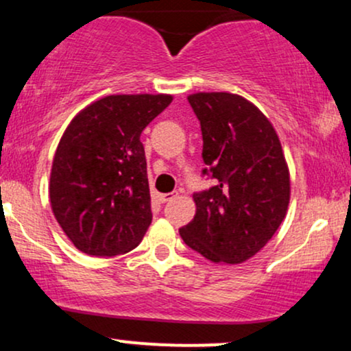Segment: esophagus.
<instances>
[{"mask_svg":"<svg viewBox=\"0 0 351 351\" xmlns=\"http://www.w3.org/2000/svg\"><path fill=\"white\" fill-rule=\"evenodd\" d=\"M178 196V193H165V195H160V201L162 203H168V201L175 199Z\"/></svg>","mask_w":351,"mask_h":351,"instance_id":"esophagus-1","label":"esophagus"}]
</instances>
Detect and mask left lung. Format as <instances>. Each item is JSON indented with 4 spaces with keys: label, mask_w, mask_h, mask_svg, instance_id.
<instances>
[{
    "label": "left lung",
    "mask_w": 351,
    "mask_h": 351,
    "mask_svg": "<svg viewBox=\"0 0 351 351\" xmlns=\"http://www.w3.org/2000/svg\"><path fill=\"white\" fill-rule=\"evenodd\" d=\"M203 135V175L215 186L195 193L196 215L181 239L213 263L239 264L271 241L291 199L280 140L244 97L198 92L188 97Z\"/></svg>",
    "instance_id": "obj_1"
}]
</instances>
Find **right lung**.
Masks as SVG:
<instances>
[{
  "label": "right lung",
  "instance_id": "right-lung-1",
  "mask_svg": "<svg viewBox=\"0 0 351 351\" xmlns=\"http://www.w3.org/2000/svg\"><path fill=\"white\" fill-rule=\"evenodd\" d=\"M171 100L167 94L108 95L66 128L52 162L49 198L79 251L112 257L143 239L152 204L140 135Z\"/></svg>",
  "mask_w": 351,
  "mask_h": 351
}]
</instances>
